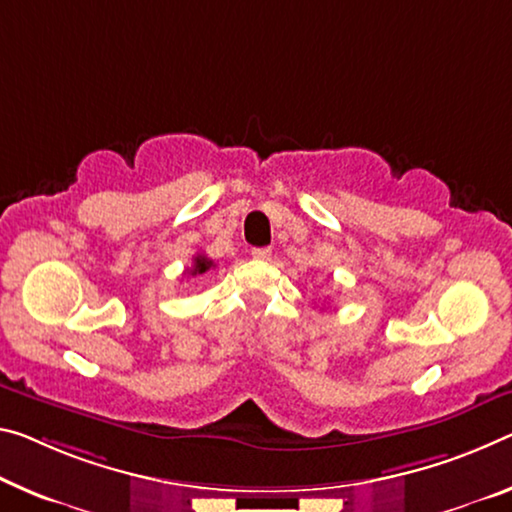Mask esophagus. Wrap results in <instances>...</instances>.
<instances>
[{
    "mask_svg": "<svg viewBox=\"0 0 512 512\" xmlns=\"http://www.w3.org/2000/svg\"><path fill=\"white\" fill-rule=\"evenodd\" d=\"M250 255H253V259L264 262V259H271V248H253L250 250Z\"/></svg>",
    "mask_w": 512,
    "mask_h": 512,
    "instance_id": "34e87169",
    "label": "esophagus"
}]
</instances>
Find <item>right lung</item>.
<instances>
[{
    "mask_svg": "<svg viewBox=\"0 0 512 512\" xmlns=\"http://www.w3.org/2000/svg\"><path fill=\"white\" fill-rule=\"evenodd\" d=\"M214 266V262L209 257H205V255H196L193 257V266L191 269H186L184 273H189V275H202V273H207L209 269H212Z\"/></svg>",
    "mask_w": 512,
    "mask_h": 512,
    "instance_id": "1",
    "label": "right lung"
}]
</instances>
